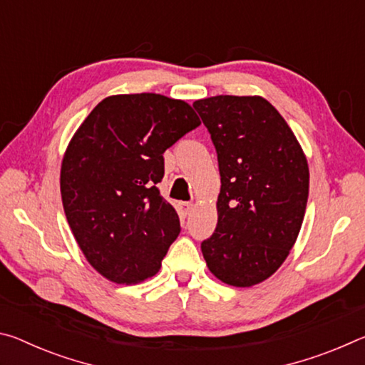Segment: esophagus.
I'll list each match as a JSON object with an SVG mask.
<instances>
[{"instance_id":"1","label":"esophagus","mask_w":365,"mask_h":365,"mask_svg":"<svg viewBox=\"0 0 365 365\" xmlns=\"http://www.w3.org/2000/svg\"><path fill=\"white\" fill-rule=\"evenodd\" d=\"M191 209H193V205H191V202L182 201L177 205V211L182 215V217H187V215L191 212Z\"/></svg>"}]
</instances>
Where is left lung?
<instances>
[{
  "instance_id": "obj_1",
  "label": "left lung",
  "mask_w": 365,
  "mask_h": 365,
  "mask_svg": "<svg viewBox=\"0 0 365 365\" xmlns=\"http://www.w3.org/2000/svg\"><path fill=\"white\" fill-rule=\"evenodd\" d=\"M217 151V227L201 243L211 274L248 288L285 262L309 195V165L287 120L262 96L219 95L193 103Z\"/></svg>"
}]
</instances>
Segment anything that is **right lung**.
<instances>
[{"label": "right lung", "instance_id": "add662e5", "mask_svg": "<svg viewBox=\"0 0 365 365\" xmlns=\"http://www.w3.org/2000/svg\"><path fill=\"white\" fill-rule=\"evenodd\" d=\"M200 123L183 100L113 95L73 133L61 163V197L78 248L104 279L135 285L159 272L180 233L177 211L156 187L163 154Z\"/></svg>", "mask_w": 365, "mask_h": 365}]
</instances>
